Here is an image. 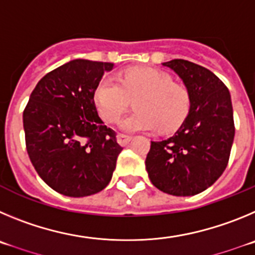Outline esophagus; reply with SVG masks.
<instances>
[{"instance_id":"34e87169","label":"esophagus","mask_w":255,"mask_h":255,"mask_svg":"<svg viewBox=\"0 0 255 255\" xmlns=\"http://www.w3.org/2000/svg\"><path fill=\"white\" fill-rule=\"evenodd\" d=\"M129 141H130V137L127 136V134H121V133H119L118 136H117V142H118L121 146H126Z\"/></svg>"}]
</instances>
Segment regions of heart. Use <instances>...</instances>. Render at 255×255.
<instances>
[{
	"label": "heart",
	"mask_w": 255,
	"mask_h": 255,
	"mask_svg": "<svg viewBox=\"0 0 255 255\" xmlns=\"http://www.w3.org/2000/svg\"><path fill=\"white\" fill-rule=\"evenodd\" d=\"M136 111L119 121L125 132L152 130L157 127L165 132L180 126L188 114L189 94L174 84L169 75L152 68H132L126 71L121 81L107 76L95 91L99 113L108 122H114L129 104V96H136Z\"/></svg>",
	"instance_id": "b5f03b06"
}]
</instances>
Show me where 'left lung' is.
<instances>
[{
	"mask_svg": "<svg viewBox=\"0 0 255 255\" xmlns=\"http://www.w3.org/2000/svg\"><path fill=\"white\" fill-rule=\"evenodd\" d=\"M189 94V112L173 136L151 141L146 170L157 189L171 196L198 194L228 166L235 136L231 96L207 68L185 59L164 62Z\"/></svg>",
	"mask_w": 255,
	"mask_h": 255,
	"instance_id": "1",
	"label": "left lung"
}]
</instances>
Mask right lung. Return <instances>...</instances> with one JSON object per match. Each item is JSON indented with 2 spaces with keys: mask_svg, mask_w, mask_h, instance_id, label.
Listing matches in <instances>:
<instances>
[{
  "mask_svg": "<svg viewBox=\"0 0 255 255\" xmlns=\"http://www.w3.org/2000/svg\"><path fill=\"white\" fill-rule=\"evenodd\" d=\"M111 62L73 59L36 84L22 116L26 150L39 176L58 193L86 197L111 182L123 150L96 111V88Z\"/></svg>",
  "mask_w": 255,
  "mask_h": 255,
  "instance_id": "obj_1",
  "label": "right lung"
}]
</instances>
